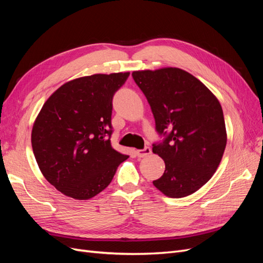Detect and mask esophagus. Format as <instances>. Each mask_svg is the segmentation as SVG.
<instances>
[{
  "label": "esophagus",
  "instance_id": "34e87169",
  "mask_svg": "<svg viewBox=\"0 0 263 263\" xmlns=\"http://www.w3.org/2000/svg\"><path fill=\"white\" fill-rule=\"evenodd\" d=\"M151 154V149L150 147H145L144 149H139L137 150V156L139 158H145Z\"/></svg>",
  "mask_w": 263,
  "mask_h": 263
}]
</instances>
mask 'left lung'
Segmentation results:
<instances>
[{"label":"left lung","mask_w":263,"mask_h":263,"mask_svg":"<svg viewBox=\"0 0 263 263\" xmlns=\"http://www.w3.org/2000/svg\"><path fill=\"white\" fill-rule=\"evenodd\" d=\"M163 139L153 144L163 159V176L154 185L173 198L201 189L216 171L227 136L218 100L195 77L179 68L134 71Z\"/></svg>","instance_id":"1"}]
</instances>
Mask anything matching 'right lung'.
Here are the masks:
<instances>
[{
	"mask_svg": "<svg viewBox=\"0 0 263 263\" xmlns=\"http://www.w3.org/2000/svg\"><path fill=\"white\" fill-rule=\"evenodd\" d=\"M129 72L69 81L46 101L31 132V146L46 180L76 200H89L113 180L128 156L110 144L114 94Z\"/></svg>",
	"mask_w": 263,
	"mask_h": 263,
	"instance_id": "1",
	"label": "right lung"
}]
</instances>
